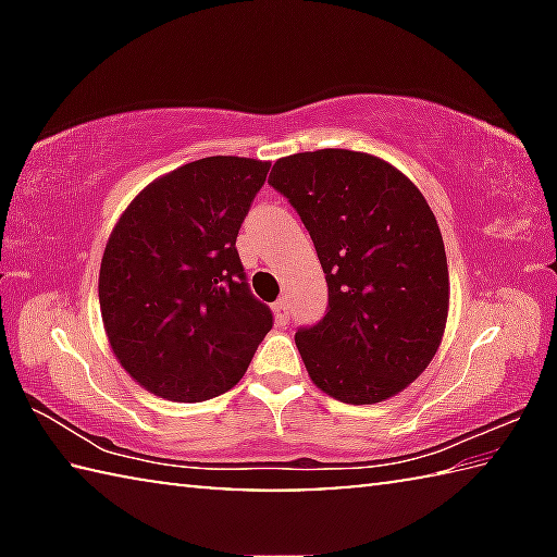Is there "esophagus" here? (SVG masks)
<instances>
[{"instance_id": "1", "label": "esophagus", "mask_w": 557, "mask_h": 557, "mask_svg": "<svg viewBox=\"0 0 557 557\" xmlns=\"http://www.w3.org/2000/svg\"><path fill=\"white\" fill-rule=\"evenodd\" d=\"M275 317H277L280 324L289 322V301H287V297H282V299L275 301Z\"/></svg>"}]
</instances>
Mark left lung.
<instances>
[{"instance_id": "obj_1", "label": "left lung", "mask_w": 557, "mask_h": 557, "mask_svg": "<svg viewBox=\"0 0 557 557\" xmlns=\"http://www.w3.org/2000/svg\"><path fill=\"white\" fill-rule=\"evenodd\" d=\"M268 184L299 213L326 275L324 319L295 334L309 379L351 405L400 393L437 354L449 309L445 243L425 196L351 149L277 159Z\"/></svg>"}]
</instances>
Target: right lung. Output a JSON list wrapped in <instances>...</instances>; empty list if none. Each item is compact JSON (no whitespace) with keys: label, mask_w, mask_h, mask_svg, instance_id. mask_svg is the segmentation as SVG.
Returning <instances> with one entry per match:
<instances>
[{"label":"right lung","mask_w":557,"mask_h":557,"mask_svg":"<svg viewBox=\"0 0 557 557\" xmlns=\"http://www.w3.org/2000/svg\"><path fill=\"white\" fill-rule=\"evenodd\" d=\"M270 162L206 157L157 178L120 215L100 262L108 342L132 379L201 403L243 379L272 329L235 248Z\"/></svg>","instance_id":"obj_1"}]
</instances>
